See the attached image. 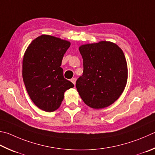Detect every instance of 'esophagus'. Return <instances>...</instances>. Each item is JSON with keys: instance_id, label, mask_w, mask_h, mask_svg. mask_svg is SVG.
Segmentation results:
<instances>
[{"instance_id": "esophagus-1", "label": "esophagus", "mask_w": 155, "mask_h": 155, "mask_svg": "<svg viewBox=\"0 0 155 155\" xmlns=\"http://www.w3.org/2000/svg\"><path fill=\"white\" fill-rule=\"evenodd\" d=\"M76 81H77V79H76V78H72V79H71V82L74 84V85H75V84H76Z\"/></svg>"}]
</instances>
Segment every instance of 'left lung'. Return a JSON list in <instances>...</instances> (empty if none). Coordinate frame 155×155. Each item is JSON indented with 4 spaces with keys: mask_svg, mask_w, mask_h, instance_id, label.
Masks as SVG:
<instances>
[{
    "mask_svg": "<svg viewBox=\"0 0 155 155\" xmlns=\"http://www.w3.org/2000/svg\"><path fill=\"white\" fill-rule=\"evenodd\" d=\"M78 49L83 72L76 87L81 99L94 109L110 106L123 94L127 82V64L123 50L105 41L82 45Z\"/></svg>",
    "mask_w": 155,
    "mask_h": 155,
    "instance_id": "obj_1",
    "label": "left lung"
}]
</instances>
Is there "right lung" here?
<instances>
[{
	"mask_svg": "<svg viewBox=\"0 0 155 155\" xmlns=\"http://www.w3.org/2000/svg\"><path fill=\"white\" fill-rule=\"evenodd\" d=\"M70 43L53 36L42 35L31 42L22 61V77L30 99L46 112L60 108L64 93L74 85L64 78L61 68Z\"/></svg>",
	"mask_w": 155,
	"mask_h": 155,
	"instance_id": "obj_1",
	"label": "right lung"
}]
</instances>
